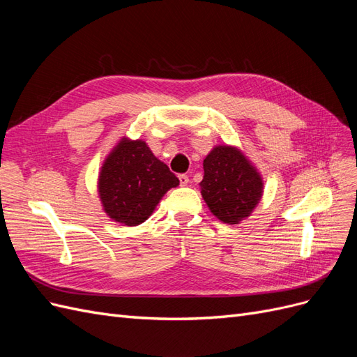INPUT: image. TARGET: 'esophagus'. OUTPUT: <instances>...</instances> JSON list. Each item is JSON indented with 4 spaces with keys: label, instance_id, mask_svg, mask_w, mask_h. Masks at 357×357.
<instances>
[{
    "label": "esophagus",
    "instance_id": "1",
    "mask_svg": "<svg viewBox=\"0 0 357 357\" xmlns=\"http://www.w3.org/2000/svg\"><path fill=\"white\" fill-rule=\"evenodd\" d=\"M178 181H180L181 186H186L188 183H189V177H188L186 174H180V176H178Z\"/></svg>",
    "mask_w": 357,
    "mask_h": 357
}]
</instances>
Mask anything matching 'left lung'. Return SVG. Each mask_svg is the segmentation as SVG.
Here are the masks:
<instances>
[{"instance_id": "obj_1", "label": "left lung", "mask_w": 357, "mask_h": 357, "mask_svg": "<svg viewBox=\"0 0 357 357\" xmlns=\"http://www.w3.org/2000/svg\"><path fill=\"white\" fill-rule=\"evenodd\" d=\"M202 198L211 213L235 225L250 215L262 197V180L238 150L218 146L204 159Z\"/></svg>"}]
</instances>
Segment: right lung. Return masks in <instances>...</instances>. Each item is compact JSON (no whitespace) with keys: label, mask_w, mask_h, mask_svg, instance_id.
Segmentation results:
<instances>
[{"label":"right lung","mask_w":357,"mask_h":357,"mask_svg":"<svg viewBox=\"0 0 357 357\" xmlns=\"http://www.w3.org/2000/svg\"><path fill=\"white\" fill-rule=\"evenodd\" d=\"M174 172L155 158L144 142L122 139L104 162L100 197L105 213L119 223H143L168 189L178 185Z\"/></svg>","instance_id":"right-lung-1"}]
</instances>
